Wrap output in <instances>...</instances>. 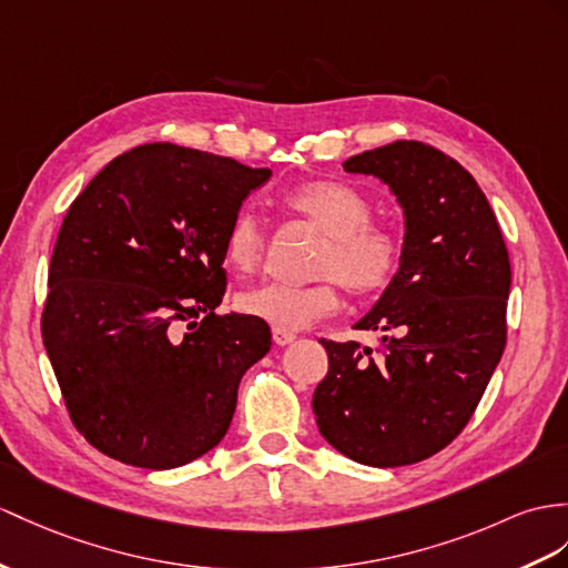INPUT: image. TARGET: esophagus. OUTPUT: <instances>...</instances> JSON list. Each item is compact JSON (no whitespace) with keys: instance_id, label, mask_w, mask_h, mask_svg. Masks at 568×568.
<instances>
[{"instance_id":"34e87169","label":"esophagus","mask_w":568,"mask_h":568,"mask_svg":"<svg viewBox=\"0 0 568 568\" xmlns=\"http://www.w3.org/2000/svg\"><path fill=\"white\" fill-rule=\"evenodd\" d=\"M272 337H274V342L280 344V347H286V344H292L294 339H296V335L294 332H286V329H272Z\"/></svg>"}]
</instances>
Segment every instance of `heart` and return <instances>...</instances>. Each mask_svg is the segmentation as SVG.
Listing matches in <instances>:
<instances>
[{
  "label": "heart",
  "instance_id": "b5f03b06",
  "mask_svg": "<svg viewBox=\"0 0 568 568\" xmlns=\"http://www.w3.org/2000/svg\"><path fill=\"white\" fill-rule=\"evenodd\" d=\"M284 210L325 236L317 251L315 274L327 280L292 286L262 284L239 296V308L276 329H303L339 306L337 282L356 298L376 296L395 280L403 262V243L390 229L373 224V204L362 192L337 180H313L284 197ZM226 265L241 274L260 267L265 257V231L243 212L231 221L224 241Z\"/></svg>",
  "mask_w": 568,
  "mask_h": 568
}]
</instances>
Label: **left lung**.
Instances as JSON below:
<instances>
[{
    "mask_svg": "<svg viewBox=\"0 0 568 568\" xmlns=\"http://www.w3.org/2000/svg\"><path fill=\"white\" fill-rule=\"evenodd\" d=\"M342 165L393 190L405 243L393 284L354 325L385 332L383 356L321 339L329 366L313 393L315 422L356 463L412 465L463 432L501 362L508 251L477 180L444 151L399 140Z\"/></svg>",
    "mask_w": 568,
    "mask_h": 568,
    "instance_id": "8db88e82",
    "label": "left lung"
}]
</instances>
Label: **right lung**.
<instances>
[{
  "mask_svg": "<svg viewBox=\"0 0 568 568\" xmlns=\"http://www.w3.org/2000/svg\"><path fill=\"white\" fill-rule=\"evenodd\" d=\"M270 175L156 142L110 161L69 206L40 329L69 417L108 458L171 469L226 436L272 335L255 315L216 313L224 241Z\"/></svg>",
  "mask_w": 568,
  "mask_h": 568,
  "instance_id": "obj_1",
  "label": "right lung"
}]
</instances>
